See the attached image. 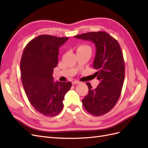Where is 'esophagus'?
Segmentation results:
<instances>
[{
  "instance_id": "34e87169",
  "label": "esophagus",
  "mask_w": 148,
  "mask_h": 148,
  "mask_svg": "<svg viewBox=\"0 0 148 148\" xmlns=\"http://www.w3.org/2000/svg\"><path fill=\"white\" fill-rule=\"evenodd\" d=\"M78 83H79V82L77 81V80H75V81L72 82L73 84H78Z\"/></svg>"
}]
</instances>
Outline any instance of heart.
I'll use <instances>...</instances> for the list:
<instances>
[{
	"label": "heart",
	"instance_id": "b5f03b06",
	"mask_svg": "<svg viewBox=\"0 0 148 148\" xmlns=\"http://www.w3.org/2000/svg\"><path fill=\"white\" fill-rule=\"evenodd\" d=\"M91 51V49L90 46H89L86 44H83V45H80L77 49V51Z\"/></svg>",
	"mask_w": 148,
	"mask_h": 148
}]
</instances>
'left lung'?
<instances>
[{"label": "left lung", "mask_w": 148, "mask_h": 148, "mask_svg": "<svg viewBox=\"0 0 148 148\" xmlns=\"http://www.w3.org/2000/svg\"><path fill=\"white\" fill-rule=\"evenodd\" d=\"M75 38L92 42L96 51L93 62L95 74L100 83L92 89L87 82L88 95L82 100L89 113L95 116L104 115L117 102L125 78V62L119 42L104 31L89 32L75 36Z\"/></svg>", "instance_id": "obj_1"}]
</instances>
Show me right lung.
<instances>
[{
	"mask_svg": "<svg viewBox=\"0 0 148 148\" xmlns=\"http://www.w3.org/2000/svg\"><path fill=\"white\" fill-rule=\"evenodd\" d=\"M68 39L40 35L28 43L21 56V78L26 96L36 110L47 117L62 111L65 95L71 86L70 82H54L52 77L59 48Z\"/></svg>",
	"mask_w": 148,
	"mask_h": 148,
	"instance_id": "1",
	"label": "right lung"
}]
</instances>
